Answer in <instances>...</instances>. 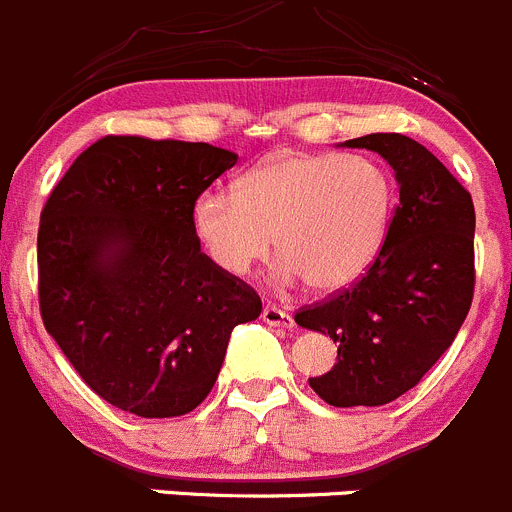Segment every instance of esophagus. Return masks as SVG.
I'll return each instance as SVG.
<instances>
[{
  "mask_svg": "<svg viewBox=\"0 0 512 512\" xmlns=\"http://www.w3.org/2000/svg\"><path fill=\"white\" fill-rule=\"evenodd\" d=\"M262 321L267 326H278V328H293V315L285 313V310L275 308V305H265L262 308Z\"/></svg>",
  "mask_w": 512,
  "mask_h": 512,
  "instance_id": "1",
  "label": "esophagus"
}]
</instances>
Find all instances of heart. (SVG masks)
Here are the masks:
<instances>
[{"instance_id":"obj_1","label":"heart","mask_w":512,"mask_h":512,"mask_svg":"<svg viewBox=\"0 0 512 512\" xmlns=\"http://www.w3.org/2000/svg\"><path fill=\"white\" fill-rule=\"evenodd\" d=\"M394 191L369 156L285 154L247 171L237 191L204 189L191 229L219 270L245 275L272 240L285 283L331 293L356 283L379 257Z\"/></svg>"}]
</instances>
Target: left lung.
Masks as SVG:
<instances>
[{
    "label": "left lung",
    "mask_w": 512,
    "mask_h": 512,
    "mask_svg": "<svg viewBox=\"0 0 512 512\" xmlns=\"http://www.w3.org/2000/svg\"><path fill=\"white\" fill-rule=\"evenodd\" d=\"M346 146L389 161L399 207L364 278L305 305L295 323L338 343L333 369L308 379L315 394L331 407H381L417 386L465 323L475 293V207L414 138L369 133Z\"/></svg>",
    "instance_id": "obj_1"
}]
</instances>
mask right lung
<instances>
[{
	"mask_svg": "<svg viewBox=\"0 0 512 512\" xmlns=\"http://www.w3.org/2000/svg\"><path fill=\"white\" fill-rule=\"evenodd\" d=\"M237 154L209 143L105 136L57 181L40 214L37 272L47 333L80 379L146 419L197 409L232 328L262 300L219 270L191 204Z\"/></svg>",
	"mask_w": 512,
	"mask_h": 512,
	"instance_id": "obj_1",
	"label": "right lung"
}]
</instances>
